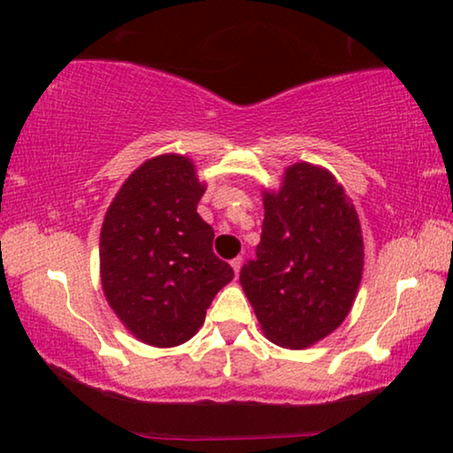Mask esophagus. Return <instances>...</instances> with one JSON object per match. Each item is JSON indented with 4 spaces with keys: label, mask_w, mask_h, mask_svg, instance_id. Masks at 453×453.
<instances>
[{
    "label": "esophagus",
    "mask_w": 453,
    "mask_h": 453,
    "mask_svg": "<svg viewBox=\"0 0 453 453\" xmlns=\"http://www.w3.org/2000/svg\"><path fill=\"white\" fill-rule=\"evenodd\" d=\"M229 265H232V268H234V273L238 274L240 273V268H242V258L238 256V258H234L232 262H229Z\"/></svg>",
    "instance_id": "1"
}]
</instances>
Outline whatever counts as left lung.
Segmentation results:
<instances>
[{"mask_svg": "<svg viewBox=\"0 0 453 453\" xmlns=\"http://www.w3.org/2000/svg\"><path fill=\"white\" fill-rule=\"evenodd\" d=\"M362 268L360 219L343 187L321 166H288L280 191H265L260 244L240 273L262 332L291 349L323 340L352 309Z\"/></svg>", "mask_w": 453, "mask_h": 453, "instance_id": "1", "label": "left lung"}]
</instances>
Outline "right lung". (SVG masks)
I'll return each instance as SVG.
<instances>
[{
    "label": "right lung",
    "instance_id": "1",
    "mask_svg": "<svg viewBox=\"0 0 453 453\" xmlns=\"http://www.w3.org/2000/svg\"><path fill=\"white\" fill-rule=\"evenodd\" d=\"M203 193L191 160L160 154L126 179L105 213L101 287L127 332L150 346L191 340L213 296L234 279L197 213Z\"/></svg>",
    "mask_w": 453,
    "mask_h": 453
}]
</instances>
